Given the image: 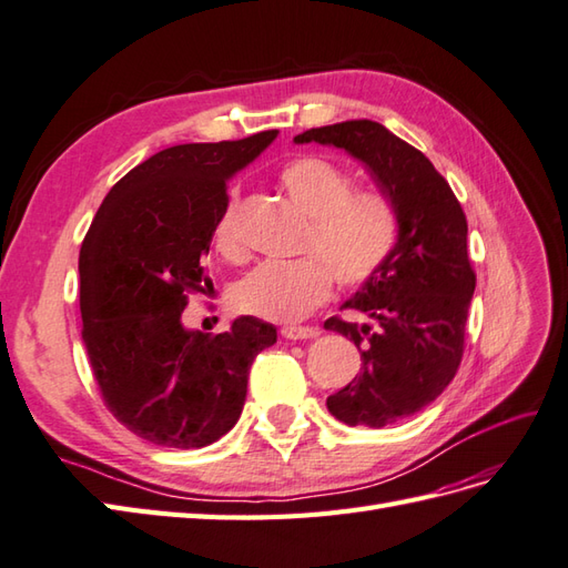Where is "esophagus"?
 I'll return each instance as SVG.
<instances>
[{
  "instance_id": "esophagus-1",
  "label": "esophagus",
  "mask_w": 568,
  "mask_h": 568,
  "mask_svg": "<svg viewBox=\"0 0 568 568\" xmlns=\"http://www.w3.org/2000/svg\"><path fill=\"white\" fill-rule=\"evenodd\" d=\"M287 341H310L320 336V328L316 326H285L281 332Z\"/></svg>"
}]
</instances>
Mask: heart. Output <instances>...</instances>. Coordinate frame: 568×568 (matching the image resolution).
<instances>
[{"instance_id":"obj_1","label":"heart","mask_w":568,"mask_h":568,"mask_svg":"<svg viewBox=\"0 0 568 568\" xmlns=\"http://www.w3.org/2000/svg\"><path fill=\"white\" fill-rule=\"evenodd\" d=\"M281 183L305 210L310 230L302 240V256L293 261H263L234 287V305L258 320L300 322L332 295V278L344 287L373 281L397 246V215L371 193H355L344 169L300 156L281 169ZM236 193L230 191L213 227L217 252L227 258L242 256L234 224Z\"/></svg>"}]
</instances>
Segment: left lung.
<instances>
[{
  "label": "left lung",
  "instance_id": "1",
  "mask_svg": "<svg viewBox=\"0 0 568 568\" xmlns=\"http://www.w3.org/2000/svg\"><path fill=\"white\" fill-rule=\"evenodd\" d=\"M326 144L365 164L397 215V246L373 281L355 290L328 332L351 338L363 367L326 408L348 426L382 428L418 414L443 394L465 351V324L477 285L467 254V217L424 152L375 121L312 128L295 144Z\"/></svg>",
  "mask_w": 568,
  "mask_h": 568
}]
</instances>
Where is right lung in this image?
Listing matches in <instances>:
<instances>
[{
  "label": "right lung",
  "instance_id": "obj_1",
  "mask_svg": "<svg viewBox=\"0 0 568 568\" xmlns=\"http://www.w3.org/2000/svg\"><path fill=\"white\" fill-rule=\"evenodd\" d=\"M278 138L176 144L115 183L79 252L84 346L105 406L142 440L205 447L242 416L256 355L275 326L236 316L227 332L183 324L205 293L203 256L227 201V181Z\"/></svg>",
  "mask_w": 568,
  "mask_h": 568
}]
</instances>
